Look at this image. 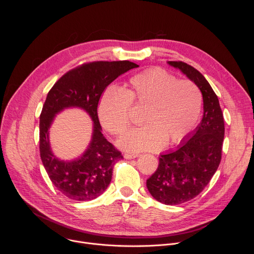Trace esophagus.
I'll list each match as a JSON object with an SVG mask.
<instances>
[{"label":"esophagus","mask_w":254,"mask_h":254,"mask_svg":"<svg viewBox=\"0 0 254 254\" xmlns=\"http://www.w3.org/2000/svg\"><path fill=\"white\" fill-rule=\"evenodd\" d=\"M136 157H138V154H125V158L127 159V160H130V159H134V158H136Z\"/></svg>","instance_id":"esophagus-1"}]
</instances>
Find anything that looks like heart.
Segmentation results:
<instances>
[{
	"label": "heart",
	"instance_id": "1",
	"mask_svg": "<svg viewBox=\"0 0 254 254\" xmlns=\"http://www.w3.org/2000/svg\"><path fill=\"white\" fill-rule=\"evenodd\" d=\"M128 89L108 86L99 101L98 118L112 134L121 135L130 125L132 102L146 107L143 127L131 129L119 140L129 152L156 151L164 144L178 143L196 126L202 107L197 85L180 79L162 68H152L133 75Z\"/></svg>",
	"mask_w": 254,
	"mask_h": 254
}]
</instances>
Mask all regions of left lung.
Here are the masks:
<instances>
[{
	"label": "left lung",
	"instance_id": "1",
	"mask_svg": "<svg viewBox=\"0 0 254 254\" xmlns=\"http://www.w3.org/2000/svg\"><path fill=\"white\" fill-rule=\"evenodd\" d=\"M201 90L203 119L177 150L159 157L157 171L147 180L151 195L166 205H179L198 196L219 167L224 138V119L218 97L206 78L191 65L168 61Z\"/></svg>",
	"mask_w": 254,
	"mask_h": 254
}]
</instances>
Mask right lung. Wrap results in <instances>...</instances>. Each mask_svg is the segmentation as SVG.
I'll return each mask as SVG.
<instances>
[{"mask_svg":"<svg viewBox=\"0 0 254 254\" xmlns=\"http://www.w3.org/2000/svg\"><path fill=\"white\" fill-rule=\"evenodd\" d=\"M136 67L137 64L127 60L84 63L66 72L48 92L40 115V157L51 182L67 198L90 201L110 185L114 166L123 155L101 132L98 101L115 79ZM68 107L84 109L94 122V129L90 146L83 156L65 162L57 159L51 151L49 128L55 116Z\"/></svg>","mask_w":254,"mask_h":254,"instance_id":"right-lung-1","label":"right lung"}]
</instances>
